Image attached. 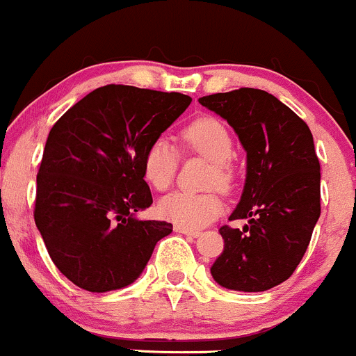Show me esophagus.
<instances>
[{"mask_svg":"<svg viewBox=\"0 0 356 356\" xmlns=\"http://www.w3.org/2000/svg\"><path fill=\"white\" fill-rule=\"evenodd\" d=\"M174 232L175 233H182V235H187V236H194V238L199 236V232H194V229L181 228V226H174Z\"/></svg>","mask_w":356,"mask_h":356,"instance_id":"1","label":"esophagus"}]
</instances>
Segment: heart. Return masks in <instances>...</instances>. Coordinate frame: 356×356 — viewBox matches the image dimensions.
Returning a JSON list of instances; mask_svg holds the SVG:
<instances>
[{"instance_id": "b5f03b06", "label": "heart", "mask_w": 356, "mask_h": 356, "mask_svg": "<svg viewBox=\"0 0 356 356\" xmlns=\"http://www.w3.org/2000/svg\"><path fill=\"white\" fill-rule=\"evenodd\" d=\"M181 138L189 150L213 162L209 186L228 189L233 182L229 159L233 142L225 124L213 116H199L187 123ZM177 169V154L165 138L152 140L142 159L143 179L155 191H165L172 184ZM222 213V199L218 193H179L170 194L159 202V214L163 220L186 229H199L209 225Z\"/></svg>"}]
</instances>
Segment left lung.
Listing matches in <instances>:
<instances>
[{"instance_id":"1","label":"left lung","mask_w":356,"mask_h":356,"mask_svg":"<svg viewBox=\"0 0 356 356\" xmlns=\"http://www.w3.org/2000/svg\"><path fill=\"white\" fill-rule=\"evenodd\" d=\"M247 150V182L225 225V250L211 267L218 284L232 291L261 292L294 273L321 214V172L312 134L304 120L267 91L240 88L202 96Z\"/></svg>"}]
</instances>
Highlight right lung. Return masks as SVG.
Returning a JSON list of instances; mask_svg holds the SVG:
<instances>
[{
    "instance_id": "obj_1",
    "label": "right lung",
    "mask_w": 356,
    "mask_h": 356,
    "mask_svg": "<svg viewBox=\"0 0 356 356\" xmlns=\"http://www.w3.org/2000/svg\"><path fill=\"white\" fill-rule=\"evenodd\" d=\"M181 92L134 86L97 88L50 130L37 174L33 218L56 267L89 292L130 286L167 221H140L152 204L142 159L191 104Z\"/></svg>"
}]
</instances>
